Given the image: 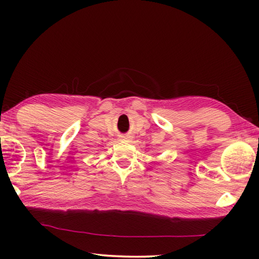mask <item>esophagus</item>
I'll use <instances>...</instances> for the list:
<instances>
[{"instance_id": "34e87169", "label": "esophagus", "mask_w": 259, "mask_h": 259, "mask_svg": "<svg viewBox=\"0 0 259 259\" xmlns=\"http://www.w3.org/2000/svg\"><path fill=\"white\" fill-rule=\"evenodd\" d=\"M122 140H125V142H130V137H128V136H123V137H122Z\"/></svg>"}]
</instances>
